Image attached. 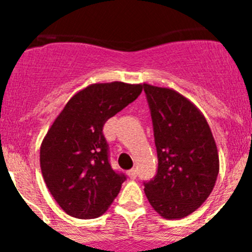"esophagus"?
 Here are the masks:
<instances>
[{"mask_svg": "<svg viewBox=\"0 0 252 252\" xmlns=\"http://www.w3.org/2000/svg\"><path fill=\"white\" fill-rule=\"evenodd\" d=\"M127 175H128V178H130V179H132V180L136 179V177H137L136 169H131V170H128Z\"/></svg>", "mask_w": 252, "mask_h": 252, "instance_id": "esophagus-1", "label": "esophagus"}]
</instances>
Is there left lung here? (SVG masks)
I'll return each instance as SVG.
<instances>
[{"label": "left lung", "instance_id": "left-lung-1", "mask_svg": "<svg viewBox=\"0 0 252 252\" xmlns=\"http://www.w3.org/2000/svg\"><path fill=\"white\" fill-rule=\"evenodd\" d=\"M154 126L158 174L145 183L146 198L166 220L197 211L215 188L220 159L201 110L177 91L144 83Z\"/></svg>", "mask_w": 252, "mask_h": 252}]
</instances>
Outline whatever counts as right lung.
I'll return each mask as SVG.
<instances>
[{"label":"right lung","mask_w":252,"mask_h":252,"mask_svg":"<svg viewBox=\"0 0 252 252\" xmlns=\"http://www.w3.org/2000/svg\"><path fill=\"white\" fill-rule=\"evenodd\" d=\"M144 84L93 83L75 93L40 146L49 192L66 215L81 220L106 212L126 178L108 162L104 122L133 102Z\"/></svg>","instance_id":"1"}]
</instances>
